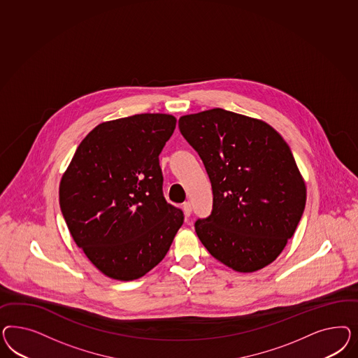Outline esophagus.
Instances as JSON below:
<instances>
[{
    "mask_svg": "<svg viewBox=\"0 0 358 358\" xmlns=\"http://www.w3.org/2000/svg\"><path fill=\"white\" fill-rule=\"evenodd\" d=\"M182 210H184L185 217H190L192 215V203L190 202H185L182 205Z\"/></svg>",
    "mask_w": 358,
    "mask_h": 358,
    "instance_id": "34e87169",
    "label": "esophagus"
}]
</instances>
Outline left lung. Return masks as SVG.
<instances>
[{
    "label": "left lung",
    "instance_id": "8db88e82",
    "mask_svg": "<svg viewBox=\"0 0 358 358\" xmlns=\"http://www.w3.org/2000/svg\"><path fill=\"white\" fill-rule=\"evenodd\" d=\"M180 132L198 152L213 189V210L195 232L234 271H259L278 257L306 206L293 153L265 122L223 108L181 117Z\"/></svg>",
    "mask_w": 358,
    "mask_h": 358
}]
</instances>
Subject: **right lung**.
Returning a JSON list of instances; mask_svg holds the SVG:
<instances>
[{"instance_id": "obj_1", "label": "right lung", "mask_w": 358, "mask_h": 358, "mask_svg": "<svg viewBox=\"0 0 358 358\" xmlns=\"http://www.w3.org/2000/svg\"><path fill=\"white\" fill-rule=\"evenodd\" d=\"M176 129L168 114L98 124L60 182V208L78 248L105 275L141 278L163 260L184 223L166 202L159 155Z\"/></svg>"}]
</instances>
